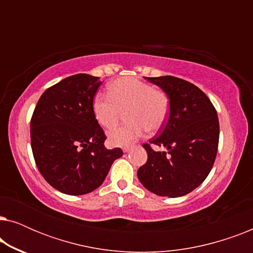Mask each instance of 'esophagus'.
Returning <instances> with one entry per match:
<instances>
[{
  "instance_id": "1",
  "label": "esophagus",
  "mask_w": 253,
  "mask_h": 253,
  "mask_svg": "<svg viewBox=\"0 0 253 253\" xmlns=\"http://www.w3.org/2000/svg\"><path fill=\"white\" fill-rule=\"evenodd\" d=\"M130 150H131V146H126V147H124V148H123V151L126 152H126H129Z\"/></svg>"
}]
</instances>
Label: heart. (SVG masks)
I'll return each instance as SVG.
<instances>
[{"mask_svg":"<svg viewBox=\"0 0 253 253\" xmlns=\"http://www.w3.org/2000/svg\"><path fill=\"white\" fill-rule=\"evenodd\" d=\"M93 114L105 129L117 124L126 112V124L109 131L108 140L113 146H129L144 134L158 132L167 122L170 101L167 93L137 78L123 77L109 85L108 95H95Z\"/></svg>","mask_w":253,"mask_h":253,"instance_id":"1","label":"heart"}]
</instances>
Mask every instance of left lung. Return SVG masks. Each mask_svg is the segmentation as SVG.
I'll return each mask as SVG.
<instances>
[{"mask_svg": "<svg viewBox=\"0 0 253 253\" xmlns=\"http://www.w3.org/2000/svg\"><path fill=\"white\" fill-rule=\"evenodd\" d=\"M145 79L167 93L170 112L159 136L143 144L147 161L137 176L155 195L185 196L205 181L215 161L220 133L216 110L202 89L184 79L172 76Z\"/></svg>", "mask_w": 253, "mask_h": 253, "instance_id": "left-lung-1", "label": "left lung"}]
</instances>
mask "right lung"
I'll return each mask as SVG.
<instances>
[{"mask_svg":"<svg viewBox=\"0 0 253 253\" xmlns=\"http://www.w3.org/2000/svg\"><path fill=\"white\" fill-rule=\"evenodd\" d=\"M99 77L77 74L50 86L31 119V147L40 174L58 191L85 195L105 181L120 147L107 150L93 114Z\"/></svg>","mask_w":253,"mask_h":253,"instance_id":"obj_1","label":"right lung"}]
</instances>
